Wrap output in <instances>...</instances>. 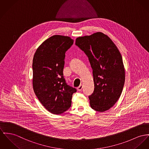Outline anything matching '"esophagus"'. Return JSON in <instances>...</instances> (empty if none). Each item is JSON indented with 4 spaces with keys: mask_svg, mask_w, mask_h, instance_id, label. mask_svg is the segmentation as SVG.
Returning <instances> with one entry per match:
<instances>
[{
    "mask_svg": "<svg viewBox=\"0 0 149 149\" xmlns=\"http://www.w3.org/2000/svg\"><path fill=\"white\" fill-rule=\"evenodd\" d=\"M83 85H80L78 88H77V90H78V91H80L81 90H82V88H83Z\"/></svg>",
    "mask_w": 149,
    "mask_h": 149,
    "instance_id": "obj_1",
    "label": "esophagus"
}]
</instances>
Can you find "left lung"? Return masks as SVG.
<instances>
[{"instance_id": "1", "label": "left lung", "mask_w": 149, "mask_h": 149, "mask_svg": "<svg viewBox=\"0 0 149 149\" xmlns=\"http://www.w3.org/2000/svg\"><path fill=\"white\" fill-rule=\"evenodd\" d=\"M75 45L83 50L91 64L94 91L89 96L93 109L103 112L120 98L125 73L121 54L112 40L102 32L77 38Z\"/></svg>"}]
</instances>
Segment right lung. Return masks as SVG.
I'll return each instance as SVG.
<instances>
[{"label": "right lung", "mask_w": 149, "mask_h": 149, "mask_svg": "<svg viewBox=\"0 0 149 149\" xmlns=\"http://www.w3.org/2000/svg\"><path fill=\"white\" fill-rule=\"evenodd\" d=\"M69 36L54 35L38 47L34 53L32 84L35 95L50 112L59 115L71 105L77 92L63 78L65 53L73 44Z\"/></svg>", "instance_id": "1"}]
</instances>
